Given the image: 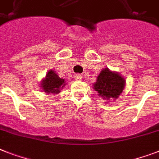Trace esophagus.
Returning a JSON list of instances; mask_svg holds the SVG:
<instances>
[{"instance_id": "obj_1", "label": "esophagus", "mask_w": 159, "mask_h": 159, "mask_svg": "<svg viewBox=\"0 0 159 159\" xmlns=\"http://www.w3.org/2000/svg\"><path fill=\"white\" fill-rule=\"evenodd\" d=\"M74 79L77 80V81H81L82 79V76L79 73H76L75 75H74Z\"/></svg>"}]
</instances>
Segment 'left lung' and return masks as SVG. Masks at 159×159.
<instances>
[{
    "instance_id": "obj_1",
    "label": "left lung",
    "mask_w": 159,
    "mask_h": 159,
    "mask_svg": "<svg viewBox=\"0 0 159 159\" xmlns=\"http://www.w3.org/2000/svg\"><path fill=\"white\" fill-rule=\"evenodd\" d=\"M97 80L93 84L98 95L106 100H116L125 88L126 81L118 73L112 72L108 68L100 72Z\"/></svg>"
}]
</instances>
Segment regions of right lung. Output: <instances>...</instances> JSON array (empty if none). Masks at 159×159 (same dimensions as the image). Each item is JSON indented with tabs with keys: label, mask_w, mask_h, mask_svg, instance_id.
Segmentation results:
<instances>
[{
	"label": "right lung",
	"mask_w": 159,
	"mask_h": 159,
	"mask_svg": "<svg viewBox=\"0 0 159 159\" xmlns=\"http://www.w3.org/2000/svg\"><path fill=\"white\" fill-rule=\"evenodd\" d=\"M64 79L60 78L57 73L53 70H49L46 73V77L42 79L41 83L42 90L47 94H59L62 89L65 86Z\"/></svg>",
	"instance_id": "add662e5"
}]
</instances>
